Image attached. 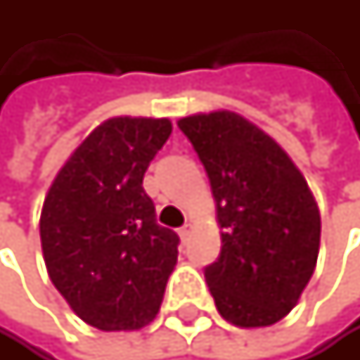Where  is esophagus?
Returning <instances> with one entry per match:
<instances>
[{"label":"esophagus","mask_w":360,"mask_h":360,"mask_svg":"<svg viewBox=\"0 0 360 360\" xmlns=\"http://www.w3.org/2000/svg\"><path fill=\"white\" fill-rule=\"evenodd\" d=\"M192 229H194V226H192V222H186L181 229H179V238H181L184 242H188V240H190V233H192Z\"/></svg>","instance_id":"34e87169"}]
</instances>
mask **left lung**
I'll list each match as a JSON object with an SVG mask.
<instances>
[{
	"instance_id": "1",
	"label": "left lung",
	"mask_w": 360,
	"mask_h": 360,
	"mask_svg": "<svg viewBox=\"0 0 360 360\" xmlns=\"http://www.w3.org/2000/svg\"><path fill=\"white\" fill-rule=\"evenodd\" d=\"M210 176L222 250L205 281L226 322L272 326L298 304L320 252V210L285 150L235 112L176 122Z\"/></svg>"
}]
</instances>
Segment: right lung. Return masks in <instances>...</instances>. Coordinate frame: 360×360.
Wrapping results in <instances>:
<instances>
[{"mask_svg":"<svg viewBox=\"0 0 360 360\" xmlns=\"http://www.w3.org/2000/svg\"><path fill=\"white\" fill-rule=\"evenodd\" d=\"M170 131L168 118H108L73 150L45 196L40 244L49 278L99 330L153 322L176 266L179 235L158 224L142 188Z\"/></svg>","mask_w":360,"mask_h":360,"instance_id":"obj_1","label":"right lung"}]
</instances>
